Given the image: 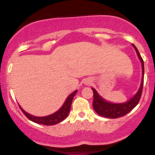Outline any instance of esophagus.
Segmentation results:
<instances>
[{"label": "esophagus", "mask_w": 155, "mask_h": 155, "mask_svg": "<svg viewBox=\"0 0 155 155\" xmlns=\"http://www.w3.org/2000/svg\"><path fill=\"white\" fill-rule=\"evenodd\" d=\"M88 83H89V82H88Z\"/></svg>", "instance_id": "1"}]
</instances>
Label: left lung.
Wrapping results in <instances>:
<instances>
[{
  "instance_id": "left-lung-1",
  "label": "left lung",
  "mask_w": 155,
  "mask_h": 155,
  "mask_svg": "<svg viewBox=\"0 0 155 155\" xmlns=\"http://www.w3.org/2000/svg\"><path fill=\"white\" fill-rule=\"evenodd\" d=\"M133 46L135 48L136 51L137 53L139 58L140 59L142 63V68H143V78H142L141 86L139 89L138 92L136 94L134 97L131 98L127 102L123 103V104H112V103L107 102L104 99H103L94 88L92 87V91L94 92V101H93V107L95 112L100 115L101 116L106 117L109 118H117L119 117H122L127 115L128 112H130L138 104L140 98H141L142 92H143V82H144V62L141 55L139 53L138 49L133 44Z\"/></svg>"
}]
</instances>
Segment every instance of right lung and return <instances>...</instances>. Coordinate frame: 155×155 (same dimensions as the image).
Listing matches in <instances>:
<instances>
[{"mask_svg":"<svg viewBox=\"0 0 155 155\" xmlns=\"http://www.w3.org/2000/svg\"><path fill=\"white\" fill-rule=\"evenodd\" d=\"M76 93H77V90H76L74 92H73V93L67 98L66 101H65V103L64 104V105L62 106L61 108L58 111H57V112H54V113L51 114V115H48V116H34V115H31L28 113V112H26L24 109H21L20 106L19 107L20 109H21V112L24 113V115H25L29 120L32 121L33 122L37 123V124H43V125H54V124H58V123L62 121L68 117L69 112H70V107H71L73 97L75 96V94H76Z\"/></svg>","mask_w":155,"mask_h":155,"instance_id":"1","label":"right lung"}]
</instances>
